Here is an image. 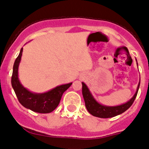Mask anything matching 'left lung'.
<instances>
[{
    "label": "left lung",
    "mask_w": 149,
    "mask_h": 149,
    "mask_svg": "<svg viewBox=\"0 0 149 149\" xmlns=\"http://www.w3.org/2000/svg\"><path fill=\"white\" fill-rule=\"evenodd\" d=\"M140 88V83L138 84L137 91L134 96L131 98L130 101L125 104H121L119 106L115 107H108L104 106L102 104H99L96 100L93 99L91 93H90L89 90L86 84L82 82V95L84 97V102H85V106L87 110L91 114L94 116H97L100 118H111L115 116H117L119 114H121L123 112L128 110L130 107L132 105V104L134 102L135 99L136 97V95L138 93V90Z\"/></svg>",
    "instance_id": "left-lung-1"
}]
</instances>
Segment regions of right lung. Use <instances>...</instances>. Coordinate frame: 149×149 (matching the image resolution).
<instances>
[{
  "label": "right lung",
  "mask_w": 149,
  "mask_h": 149,
  "mask_svg": "<svg viewBox=\"0 0 149 149\" xmlns=\"http://www.w3.org/2000/svg\"><path fill=\"white\" fill-rule=\"evenodd\" d=\"M22 52L23 48H21L19 55L15 61L12 75V86L16 96L23 106L28 109L40 113H50L57 108L63 93L71 86L72 83L60 85L45 93L38 94L29 92L21 85L18 77V65L21 61Z\"/></svg>",
  "instance_id": "1"
}]
</instances>
